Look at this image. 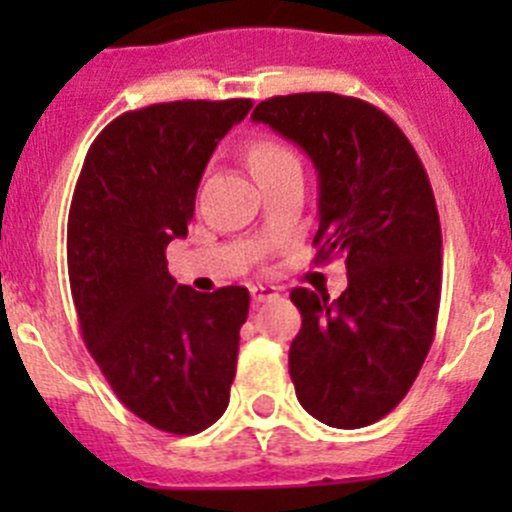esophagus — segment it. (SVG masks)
I'll return each mask as SVG.
<instances>
[{"instance_id": "esophagus-1", "label": "esophagus", "mask_w": 512, "mask_h": 512, "mask_svg": "<svg viewBox=\"0 0 512 512\" xmlns=\"http://www.w3.org/2000/svg\"><path fill=\"white\" fill-rule=\"evenodd\" d=\"M250 294H252V302H267V299L277 297V294H280V289L272 287V285H252Z\"/></svg>"}]
</instances>
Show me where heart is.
Wrapping results in <instances>:
<instances>
[{"mask_svg": "<svg viewBox=\"0 0 512 512\" xmlns=\"http://www.w3.org/2000/svg\"><path fill=\"white\" fill-rule=\"evenodd\" d=\"M287 160H297L294 153L287 146H282L280 141H272V138H260L250 146V165L252 170L262 173L267 168H275V165L287 163Z\"/></svg>", "mask_w": 512, "mask_h": 512, "instance_id": "heart-1", "label": "heart"}]
</instances>
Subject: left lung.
<instances>
[{
	"label": "left lung",
	"instance_id": "obj_1",
	"mask_svg": "<svg viewBox=\"0 0 512 512\" xmlns=\"http://www.w3.org/2000/svg\"><path fill=\"white\" fill-rule=\"evenodd\" d=\"M252 121L297 143L317 168V260L344 255L337 299L292 289L302 329L289 347L299 404L334 428H361L409 394L436 334L441 223L421 158L371 103L292 94L257 103Z\"/></svg>",
	"mask_w": 512,
	"mask_h": 512
}]
</instances>
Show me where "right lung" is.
<instances>
[{
  "mask_svg": "<svg viewBox=\"0 0 512 512\" xmlns=\"http://www.w3.org/2000/svg\"><path fill=\"white\" fill-rule=\"evenodd\" d=\"M250 98L153 103L108 123L86 153L69 210V282L81 334L128 411L193 436L225 414L245 287L195 292L168 272L188 235L210 156Z\"/></svg>",
  "mask_w": 512,
  "mask_h": 512,
  "instance_id": "right-lung-1",
  "label": "right lung"
}]
</instances>
